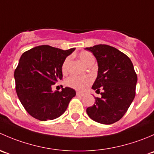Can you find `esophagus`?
<instances>
[{
	"label": "esophagus",
	"mask_w": 154,
	"mask_h": 154,
	"mask_svg": "<svg viewBox=\"0 0 154 154\" xmlns=\"http://www.w3.org/2000/svg\"><path fill=\"white\" fill-rule=\"evenodd\" d=\"M84 93L81 92V91H77V96H83L84 95Z\"/></svg>",
	"instance_id": "esophagus-1"
}]
</instances>
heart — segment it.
I'll return each mask as SVG.
<instances>
[{"label": "heart", "mask_w": 154, "mask_h": 154, "mask_svg": "<svg viewBox=\"0 0 154 154\" xmlns=\"http://www.w3.org/2000/svg\"><path fill=\"white\" fill-rule=\"evenodd\" d=\"M79 58L81 60L82 63L87 66L90 63L94 61V57L92 54L88 51H82L79 54ZM70 58L67 57L63 62V66H62V71L63 73H66L68 71V64H69ZM92 81V79L91 77H81V76L72 75L68 77L66 80V84L68 86L72 87V88H76V89L83 90L86 88L90 83Z\"/></svg>", "instance_id": "1"}]
</instances>
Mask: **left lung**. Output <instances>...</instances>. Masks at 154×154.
Listing matches in <instances>:
<instances>
[{
	"label": "left lung",
	"instance_id": "8db88e82",
	"mask_svg": "<svg viewBox=\"0 0 154 154\" xmlns=\"http://www.w3.org/2000/svg\"><path fill=\"white\" fill-rule=\"evenodd\" d=\"M97 62V76L91 88L100 92L93 106L86 109L90 119L103 125L120 120L136 95L137 75L130 59L116 48L106 45L86 48Z\"/></svg>",
	"mask_w": 154,
	"mask_h": 154
}]
</instances>
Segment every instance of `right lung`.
<instances>
[{
  "instance_id": "1",
  "label": "right lung",
  "mask_w": 154,
  "mask_h": 154,
  "mask_svg": "<svg viewBox=\"0 0 154 154\" xmlns=\"http://www.w3.org/2000/svg\"><path fill=\"white\" fill-rule=\"evenodd\" d=\"M75 48L60 49L41 45L21 55L14 72L15 90L21 104L32 117L40 121L54 120L66 112L76 95L69 87L53 91L52 86L63 79L62 66Z\"/></svg>"
}]
</instances>
